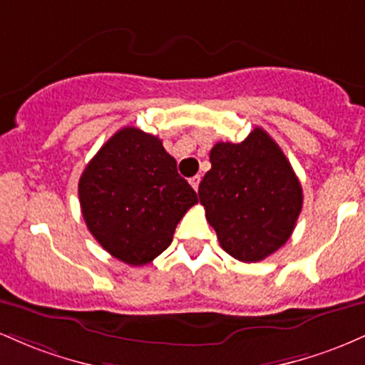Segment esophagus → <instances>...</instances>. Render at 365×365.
<instances>
[{"label":"esophagus","mask_w":365,"mask_h":365,"mask_svg":"<svg viewBox=\"0 0 365 365\" xmlns=\"http://www.w3.org/2000/svg\"><path fill=\"white\" fill-rule=\"evenodd\" d=\"M200 181H202V179H200V175H195V178H191V179H190V184H191V186H193V190H195V191H198Z\"/></svg>","instance_id":"obj_1"}]
</instances>
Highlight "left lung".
<instances>
[{
	"label": "left lung",
	"instance_id": "8db88e82",
	"mask_svg": "<svg viewBox=\"0 0 365 365\" xmlns=\"http://www.w3.org/2000/svg\"><path fill=\"white\" fill-rule=\"evenodd\" d=\"M200 203L219 243L241 262H260L292 236L304 191L277 143L255 128L241 143H217Z\"/></svg>",
	"mask_w": 365,
	"mask_h": 365
}]
</instances>
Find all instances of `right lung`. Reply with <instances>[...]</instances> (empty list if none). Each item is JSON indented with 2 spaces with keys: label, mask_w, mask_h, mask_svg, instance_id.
Instances as JSON below:
<instances>
[{
  "label": "right lung",
  "mask_w": 365,
  "mask_h": 365,
  "mask_svg": "<svg viewBox=\"0 0 365 365\" xmlns=\"http://www.w3.org/2000/svg\"><path fill=\"white\" fill-rule=\"evenodd\" d=\"M79 202L89 232L110 255L146 265L172 243L198 198L160 139L128 125L86 165Z\"/></svg>",
  "instance_id": "add662e5"
}]
</instances>
